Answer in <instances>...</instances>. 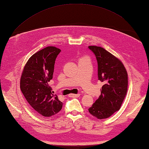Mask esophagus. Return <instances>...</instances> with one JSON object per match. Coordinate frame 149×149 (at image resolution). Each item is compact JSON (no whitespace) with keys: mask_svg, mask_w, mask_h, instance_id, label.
<instances>
[{"mask_svg":"<svg viewBox=\"0 0 149 149\" xmlns=\"http://www.w3.org/2000/svg\"><path fill=\"white\" fill-rule=\"evenodd\" d=\"M68 96L70 98H77L80 96V95L79 94H70Z\"/></svg>","mask_w":149,"mask_h":149,"instance_id":"34e87169","label":"esophagus"}]
</instances>
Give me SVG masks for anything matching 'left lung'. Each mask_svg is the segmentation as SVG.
I'll use <instances>...</instances> for the list:
<instances>
[{"label":"left lung","instance_id":"obj_1","mask_svg":"<svg viewBox=\"0 0 149 149\" xmlns=\"http://www.w3.org/2000/svg\"><path fill=\"white\" fill-rule=\"evenodd\" d=\"M98 65V79L103 83L100 95L88 111L98 119L107 118L120 109L127 91V73L120 60L100 47H88Z\"/></svg>","mask_w":149,"mask_h":149}]
</instances>
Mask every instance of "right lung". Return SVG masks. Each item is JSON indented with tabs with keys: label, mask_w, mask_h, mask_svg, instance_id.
I'll return each instance as SVG.
<instances>
[{
	"label": "right lung",
	"mask_w": 149,
	"mask_h": 149,
	"mask_svg": "<svg viewBox=\"0 0 149 149\" xmlns=\"http://www.w3.org/2000/svg\"><path fill=\"white\" fill-rule=\"evenodd\" d=\"M60 52L59 49L50 46L34 54L24 66L20 79V89L28 103L45 117L56 115L63 106L49 84Z\"/></svg>",
	"instance_id": "obj_1"
}]
</instances>
